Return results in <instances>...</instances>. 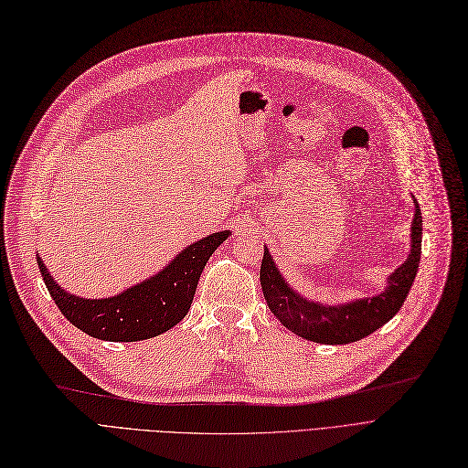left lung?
I'll list each match as a JSON object with an SVG mask.
<instances>
[{"label": "left lung", "instance_id": "1", "mask_svg": "<svg viewBox=\"0 0 468 468\" xmlns=\"http://www.w3.org/2000/svg\"><path fill=\"white\" fill-rule=\"evenodd\" d=\"M412 247L407 262L397 268L388 280V289L378 297L355 301L341 306H325L314 301H306L292 291L271 262L268 249L261 266V283L264 299L289 332L304 339L345 345L370 335L378 327L389 322L403 306L410 285L417 278L422 250V214L419 204H414L412 219Z\"/></svg>", "mask_w": 468, "mask_h": 468}]
</instances>
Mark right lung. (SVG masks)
<instances>
[{
    "mask_svg": "<svg viewBox=\"0 0 468 468\" xmlns=\"http://www.w3.org/2000/svg\"><path fill=\"white\" fill-rule=\"evenodd\" d=\"M228 231L197 240L154 278L112 299H79L65 292L48 273L40 256L42 280L59 313L79 330L101 341H141L160 335L188 313L207 258L228 239Z\"/></svg>",
    "mask_w": 468,
    "mask_h": 468,
    "instance_id": "add662e5",
    "label": "right lung"
}]
</instances>
